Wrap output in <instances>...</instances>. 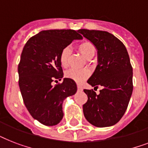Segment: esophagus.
<instances>
[{
    "mask_svg": "<svg viewBox=\"0 0 148 148\" xmlns=\"http://www.w3.org/2000/svg\"><path fill=\"white\" fill-rule=\"evenodd\" d=\"M77 90L79 91H82L83 90V88H82V86L80 85V84H77Z\"/></svg>",
    "mask_w": 148,
    "mask_h": 148,
    "instance_id": "obj_1",
    "label": "esophagus"
}]
</instances>
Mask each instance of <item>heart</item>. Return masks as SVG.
<instances>
[{"label": "heart", "instance_id": "obj_1", "mask_svg": "<svg viewBox=\"0 0 148 148\" xmlns=\"http://www.w3.org/2000/svg\"><path fill=\"white\" fill-rule=\"evenodd\" d=\"M77 48L86 59L93 58L96 52L95 45L90 41H84L81 43L77 46ZM70 56H71L70 47H65L64 48H63L60 54V63L63 67H67ZM65 76L67 78L71 79L77 83H82L90 76V71L87 69H71L65 73Z\"/></svg>", "mask_w": 148, "mask_h": 148}]
</instances>
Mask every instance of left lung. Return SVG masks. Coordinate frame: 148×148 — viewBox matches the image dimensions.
I'll return each mask as SVG.
<instances>
[{
    "mask_svg": "<svg viewBox=\"0 0 148 148\" xmlns=\"http://www.w3.org/2000/svg\"><path fill=\"white\" fill-rule=\"evenodd\" d=\"M77 31L97 50L98 64L88 83L95 88L103 87L99 95L93 90H84L88 95L84 115L97 127L114 125L124 114L133 91V68L127 51L109 32L87 29Z\"/></svg>",
    "mask_w": 148,
    "mask_h": 148,
    "instance_id": "8db88e82",
    "label": "left lung"
}]
</instances>
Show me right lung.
<instances>
[{"label": "right lung", "mask_w": 148, "mask_h": 148, "mask_svg": "<svg viewBox=\"0 0 148 148\" xmlns=\"http://www.w3.org/2000/svg\"><path fill=\"white\" fill-rule=\"evenodd\" d=\"M82 36L74 30H47L31 37L24 45L18 64L19 87L24 103L31 115L46 126L60 123L63 101L77 92V84L70 78L61 80L60 54L63 48Z\"/></svg>", "instance_id": "add662e5"}]
</instances>
